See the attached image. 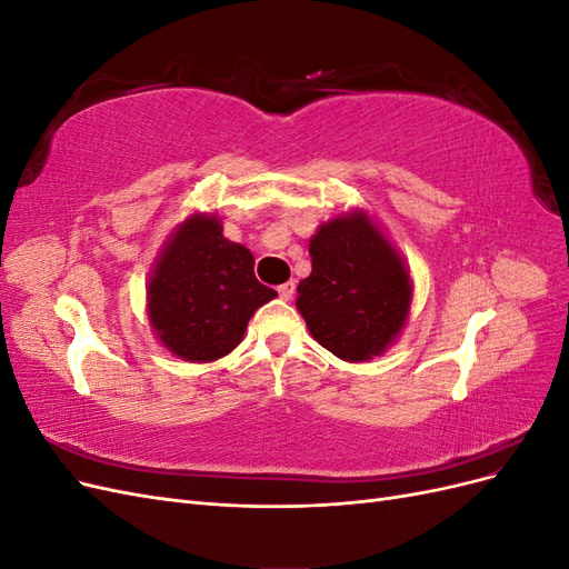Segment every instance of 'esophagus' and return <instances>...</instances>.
Returning a JSON list of instances; mask_svg holds the SVG:
<instances>
[{
  "label": "esophagus",
  "mask_w": 569,
  "mask_h": 569,
  "mask_svg": "<svg viewBox=\"0 0 569 569\" xmlns=\"http://www.w3.org/2000/svg\"><path fill=\"white\" fill-rule=\"evenodd\" d=\"M295 291H297V284H295V282H284V284L278 287V295H280V299H284V301H289L291 297H295Z\"/></svg>",
  "instance_id": "1"
}]
</instances>
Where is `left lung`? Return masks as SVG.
I'll return each instance as SVG.
<instances>
[{"instance_id": "8db88e82", "label": "left lung", "mask_w": 569, "mask_h": 569, "mask_svg": "<svg viewBox=\"0 0 569 569\" xmlns=\"http://www.w3.org/2000/svg\"><path fill=\"white\" fill-rule=\"evenodd\" d=\"M311 274L297 287V308L311 337L347 363H368L401 337L412 278L368 211L353 209L318 226L308 239Z\"/></svg>"}]
</instances>
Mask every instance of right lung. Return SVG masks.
Instances as JSON below:
<instances>
[{
    "label": "right lung",
    "instance_id": "1",
    "mask_svg": "<svg viewBox=\"0 0 569 569\" xmlns=\"http://www.w3.org/2000/svg\"><path fill=\"white\" fill-rule=\"evenodd\" d=\"M274 297L256 280L251 251L222 234V218L189 213L151 266L147 318L176 358L213 363L244 339L251 316Z\"/></svg>",
    "mask_w": 569,
    "mask_h": 569
}]
</instances>
